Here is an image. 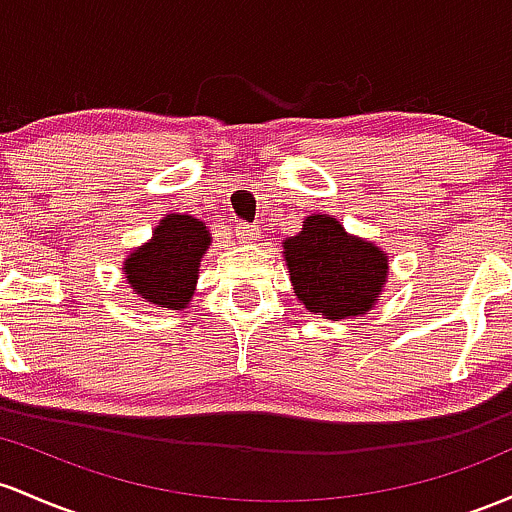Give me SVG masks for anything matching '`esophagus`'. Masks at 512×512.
<instances>
[{
  "label": "esophagus",
  "instance_id": "esophagus-1",
  "mask_svg": "<svg viewBox=\"0 0 512 512\" xmlns=\"http://www.w3.org/2000/svg\"><path fill=\"white\" fill-rule=\"evenodd\" d=\"M235 238H238L240 243H257L260 228L250 226V223H238V226H235Z\"/></svg>",
  "mask_w": 512,
  "mask_h": 512
}]
</instances>
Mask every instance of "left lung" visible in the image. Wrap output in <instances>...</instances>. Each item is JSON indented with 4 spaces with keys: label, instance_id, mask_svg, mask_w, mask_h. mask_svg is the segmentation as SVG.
<instances>
[{
    "label": "left lung",
    "instance_id": "8db88e82",
    "mask_svg": "<svg viewBox=\"0 0 512 512\" xmlns=\"http://www.w3.org/2000/svg\"><path fill=\"white\" fill-rule=\"evenodd\" d=\"M284 260L296 299L328 320L367 313L389 277L386 252L328 213L308 216L301 233L284 240Z\"/></svg>",
    "mask_w": 512,
    "mask_h": 512
}]
</instances>
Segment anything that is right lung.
<instances>
[{"instance_id":"right-lung-1","label":"right lung","mask_w":512,"mask_h":512,"mask_svg":"<svg viewBox=\"0 0 512 512\" xmlns=\"http://www.w3.org/2000/svg\"><path fill=\"white\" fill-rule=\"evenodd\" d=\"M209 245L211 233L204 221L187 213H167L153 230V238L123 262L126 282L145 303L182 311L192 301L201 257Z\"/></svg>"}]
</instances>
